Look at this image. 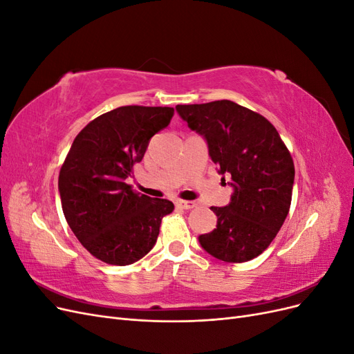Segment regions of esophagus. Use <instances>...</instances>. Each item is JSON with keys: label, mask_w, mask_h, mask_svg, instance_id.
I'll return each mask as SVG.
<instances>
[{"label": "esophagus", "mask_w": 354, "mask_h": 354, "mask_svg": "<svg viewBox=\"0 0 354 354\" xmlns=\"http://www.w3.org/2000/svg\"><path fill=\"white\" fill-rule=\"evenodd\" d=\"M176 205H177L178 208H181V209H192V208H195L196 203H195L194 201H183V199H178V201H176Z\"/></svg>", "instance_id": "34e87169"}]
</instances>
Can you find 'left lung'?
I'll list each match as a JSON object with an SVG mask.
<instances>
[{"label":"left lung","instance_id":"8db88e82","mask_svg":"<svg viewBox=\"0 0 354 354\" xmlns=\"http://www.w3.org/2000/svg\"><path fill=\"white\" fill-rule=\"evenodd\" d=\"M176 109L205 137L221 180L229 177L234 189L229 205L211 207L217 227L201 234L199 243L226 263L255 259L269 248L291 207V153L270 121L234 102L177 104Z\"/></svg>","mask_w":354,"mask_h":354}]
</instances>
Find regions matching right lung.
<instances>
[{
    "label": "right lung",
    "mask_w": 354,
    "mask_h": 354,
    "mask_svg": "<svg viewBox=\"0 0 354 354\" xmlns=\"http://www.w3.org/2000/svg\"><path fill=\"white\" fill-rule=\"evenodd\" d=\"M173 108L121 106L85 125L59 174L69 227L95 259L113 266L140 260L153 248L160 221L173 212L168 199L138 195L125 183L149 140L168 127Z\"/></svg>",
    "instance_id": "right-lung-1"
}]
</instances>
